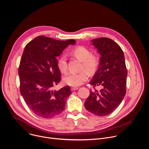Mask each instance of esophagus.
<instances>
[{
	"label": "esophagus",
	"instance_id": "esophagus-1",
	"mask_svg": "<svg viewBox=\"0 0 149 149\" xmlns=\"http://www.w3.org/2000/svg\"><path fill=\"white\" fill-rule=\"evenodd\" d=\"M71 88V91H75V90H77L79 88L77 86H72Z\"/></svg>",
	"mask_w": 149,
	"mask_h": 149
}]
</instances>
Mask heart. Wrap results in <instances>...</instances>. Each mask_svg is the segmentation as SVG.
<instances>
[{
  "instance_id": "heart-1",
  "label": "heart",
  "mask_w": 149,
  "mask_h": 149,
  "mask_svg": "<svg viewBox=\"0 0 149 149\" xmlns=\"http://www.w3.org/2000/svg\"><path fill=\"white\" fill-rule=\"evenodd\" d=\"M73 54L79 60L82 61L81 69H85L90 74H93L97 70L100 60L97 56L91 54L88 48L83 46H78L74 49ZM57 65L58 69L63 73L68 71L67 57L62 55L58 60ZM88 78V74L85 70L79 72H70L64 76V82L71 86H77L83 84Z\"/></svg>"
}]
</instances>
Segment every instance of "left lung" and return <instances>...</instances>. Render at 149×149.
Returning <instances> with one entry per match:
<instances>
[{
  "mask_svg": "<svg viewBox=\"0 0 149 149\" xmlns=\"http://www.w3.org/2000/svg\"><path fill=\"white\" fill-rule=\"evenodd\" d=\"M91 42L101 57L89 84L102 89L90 91L84 105L91 113L104 116L115 111L125 96L127 71L123 52L116 42L107 37L93 39Z\"/></svg>",
  "mask_w": 149,
  "mask_h": 149,
  "instance_id": "8db88e82",
  "label": "left lung"
}]
</instances>
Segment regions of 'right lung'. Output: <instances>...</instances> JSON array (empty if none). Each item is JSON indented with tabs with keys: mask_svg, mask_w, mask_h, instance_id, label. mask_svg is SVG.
Returning a JSON list of instances; mask_svg holds the SVG:
<instances>
[{
	"mask_svg": "<svg viewBox=\"0 0 149 149\" xmlns=\"http://www.w3.org/2000/svg\"><path fill=\"white\" fill-rule=\"evenodd\" d=\"M75 42L40 36L24 48L19 68L20 93L28 107L38 116L50 118L65 109L66 100L72 92L70 86L53 89L61 81L56 57Z\"/></svg>",
	"mask_w": 149,
	"mask_h": 149,
	"instance_id": "1",
	"label": "right lung"
}]
</instances>
